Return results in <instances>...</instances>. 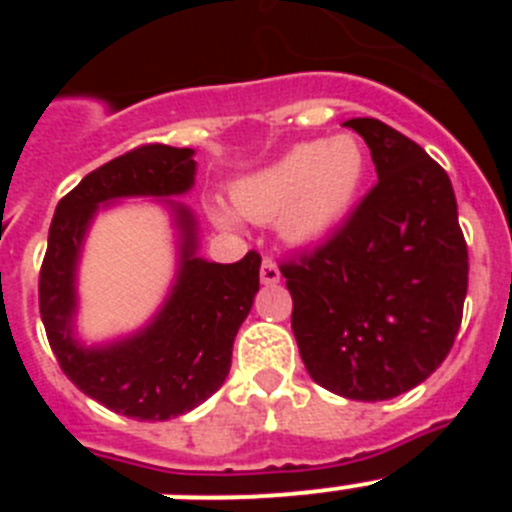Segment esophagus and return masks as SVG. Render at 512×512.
Returning a JSON list of instances; mask_svg holds the SVG:
<instances>
[{
    "instance_id": "esophagus-1",
    "label": "esophagus",
    "mask_w": 512,
    "mask_h": 512,
    "mask_svg": "<svg viewBox=\"0 0 512 512\" xmlns=\"http://www.w3.org/2000/svg\"><path fill=\"white\" fill-rule=\"evenodd\" d=\"M259 277H261V284H277L279 279H282V274H279V266L274 264V261L264 259L261 261Z\"/></svg>"
}]
</instances>
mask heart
Segmentation results:
<instances>
[{"instance_id": "b5f03b06", "label": "heart", "mask_w": 512, "mask_h": 512, "mask_svg": "<svg viewBox=\"0 0 512 512\" xmlns=\"http://www.w3.org/2000/svg\"><path fill=\"white\" fill-rule=\"evenodd\" d=\"M366 151L348 133L307 140L230 189L235 210L256 223H277L292 246H312L336 233L354 210L366 179ZM212 217L233 228L235 215L212 207Z\"/></svg>"}]
</instances>
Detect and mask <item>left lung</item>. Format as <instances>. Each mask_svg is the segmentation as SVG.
Returning a JSON list of instances; mask_svg holds the SVG:
<instances>
[{
	"label": "left lung",
	"instance_id": "8db88e82",
	"mask_svg": "<svg viewBox=\"0 0 512 512\" xmlns=\"http://www.w3.org/2000/svg\"><path fill=\"white\" fill-rule=\"evenodd\" d=\"M343 125L366 140L379 182L323 246L279 269L307 374L377 402L413 390L449 356L469 256L449 174L374 117Z\"/></svg>",
	"mask_w": 512,
	"mask_h": 512
}]
</instances>
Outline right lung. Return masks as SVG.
<instances>
[{"label": "right lung", "instance_id": "obj_1", "mask_svg": "<svg viewBox=\"0 0 512 512\" xmlns=\"http://www.w3.org/2000/svg\"><path fill=\"white\" fill-rule=\"evenodd\" d=\"M194 151L151 143L94 169L56 207L40 266L38 300L45 336L63 374L104 408L138 420L189 413L223 387L235 333L259 292L261 256L235 264L197 256V225L184 205L174 210L179 243L176 282L156 318L133 336L87 348L74 338L76 266L99 205L122 197H171L194 184Z\"/></svg>", "mask_w": 512, "mask_h": 512}]
</instances>
